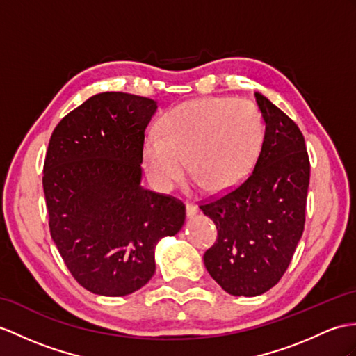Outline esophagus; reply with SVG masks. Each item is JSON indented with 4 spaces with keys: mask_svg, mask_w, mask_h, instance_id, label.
Returning <instances> with one entry per match:
<instances>
[{
    "mask_svg": "<svg viewBox=\"0 0 356 356\" xmlns=\"http://www.w3.org/2000/svg\"><path fill=\"white\" fill-rule=\"evenodd\" d=\"M186 214L187 218H193V216L197 214V208L192 204H186Z\"/></svg>",
    "mask_w": 356,
    "mask_h": 356,
    "instance_id": "1",
    "label": "esophagus"
}]
</instances>
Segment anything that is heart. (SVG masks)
I'll use <instances>...</instances> for the list:
<instances>
[{
	"label": "heart",
	"instance_id": "obj_1",
	"mask_svg": "<svg viewBox=\"0 0 356 356\" xmlns=\"http://www.w3.org/2000/svg\"><path fill=\"white\" fill-rule=\"evenodd\" d=\"M261 111L248 99L201 98L164 115L160 134L145 137L142 159L151 183L169 192L187 172L193 187L219 193L240 184L261 149Z\"/></svg>",
	"mask_w": 356,
	"mask_h": 356
}]
</instances>
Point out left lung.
<instances>
[{
	"label": "left lung",
	"mask_w": 356,
	"mask_h": 356,
	"mask_svg": "<svg viewBox=\"0 0 356 356\" xmlns=\"http://www.w3.org/2000/svg\"><path fill=\"white\" fill-rule=\"evenodd\" d=\"M264 138L250 175L201 210L218 228L204 254L211 278L232 296H258L282 278L305 225L309 160L299 127L255 92Z\"/></svg>",
	"instance_id": "left-lung-1"
}]
</instances>
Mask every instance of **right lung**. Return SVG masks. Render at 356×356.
Returning a JSON list of instances; mask_svg holds the SVG:
<instances>
[{
    "label": "right lung",
    "mask_w": 356,
    "mask_h": 356,
    "mask_svg": "<svg viewBox=\"0 0 356 356\" xmlns=\"http://www.w3.org/2000/svg\"><path fill=\"white\" fill-rule=\"evenodd\" d=\"M157 102L104 92L66 115L43 166L49 231L76 282L127 296L155 272V246L183 228L186 207L142 187V148Z\"/></svg>",
    "instance_id": "right-lung-1"
}]
</instances>
